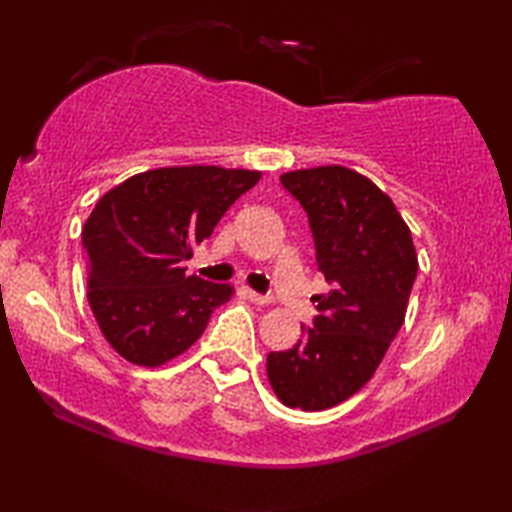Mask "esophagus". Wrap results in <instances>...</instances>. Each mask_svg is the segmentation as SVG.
<instances>
[{"instance_id":"34e87169","label":"esophagus","mask_w":512,"mask_h":512,"mask_svg":"<svg viewBox=\"0 0 512 512\" xmlns=\"http://www.w3.org/2000/svg\"><path fill=\"white\" fill-rule=\"evenodd\" d=\"M246 296L250 302H255V305H268V302H271V298H266V296H262V293H257L253 289H246Z\"/></svg>"}]
</instances>
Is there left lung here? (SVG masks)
Masks as SVG:
<instances>
[{
  "mask_svg": "<svg viewBox=\"0 0 512 512\" xmlns=\"http://www.w3.org/2000/svg\"><path fill=\"white\" fill-rule=\"evenodd\" d=\"M280 180L305 207L332 291L316 296L314 327L291 350L268 354L266 375L284 406L325 411L375 375L404 323L418 255L391 196L354 169L329 164Z\"/></svg>",
  "mask_w": 512,
  "mask_h": 512,
  "instance_id": "1",
  "label": "left lung"
}]
</instances>
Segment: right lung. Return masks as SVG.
<instances>
[{
  "label": "right lung",
  "mask_w": 512,
  "mask_h": 512,
  "mask_svg": "<svg viewBox=\"0 0 512 512\" xmlns=\"http://www.w3.org/2000/svg\"><path fill=\"white\" fill-rule=\"evenodd\" d=\"M262 171L212 164L135 173L103 194L83 225L88 302L110 348L158 368L192 348L235 293L187 275L185 259Z\"/></svg>",
  "instance_id": "right-lung-1"
}]
</instances>
